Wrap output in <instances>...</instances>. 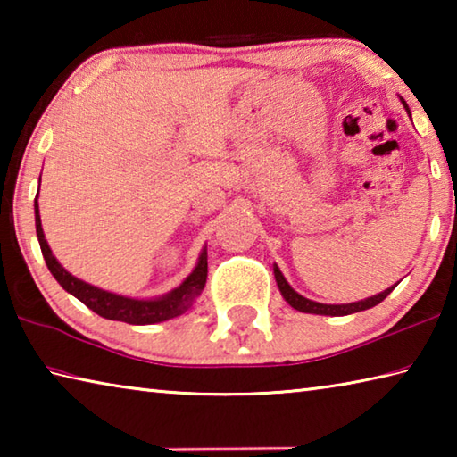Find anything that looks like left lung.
<instances>
[{"mask_svg": "<svg viewBox=\"0 0 457 457\" xmlns=\"http://www.w3.org/2000/svg\"><path fill=\"white\" fill-rule=\"evenodd\" d=\"M403 106L407 108L405 100H401ZM409 112V108H407ZM274 278H276V284L278 288H280V294L284 296L286 303H288L294 311H300V312H306V314H322V316H346V314H353V312H361V311H367V308H373L378 303H383V300L389 296L393 292L395 286H391V288H386L383 292H378L377 296H369L365 300H359V303H351V304H322V303H314V300H308L304 298L303 294H298L296 290L292 288V286L286 282L284 274L280 272V268L274 264Z\"/></svg>", "mask_w": 457, "mask_h": 457, "instance_id": "1", "label": "left lung"}]
</instances>
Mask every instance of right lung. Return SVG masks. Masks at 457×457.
Returning <instances> with one entry per match:
<instances>
[{"label":"right lung","instance_id":"add662e5","mask_svg":"<svg viewBox=\"0 0 457 457\" xmlns=\"http://www.w3.org/2000/svg\"><path fill=\"white\" fill-rule=\"evenodd\" d=\"M42 177V175H40ZM34 213H36V234L37 242L42 247V256L46 260V266L56 278L58 284L74 298H79L82 304H87L92 312L108 320H120L127 324H154L171 320L175 316H181L187 312L193 303L199 298V294L205 288L207 280V247H204L199 253V260L195 268L185 280L173 288L171 292L163 294L157 298H130L122 296L117 292H108L92 286L88 282L80 280V278L72 276L68 270L60 264L54 256L48 242H46L42 220H40V207H37V195L34 201Z\"/></svg>","mask_w":457,"mask_h":457}]
</instances>
